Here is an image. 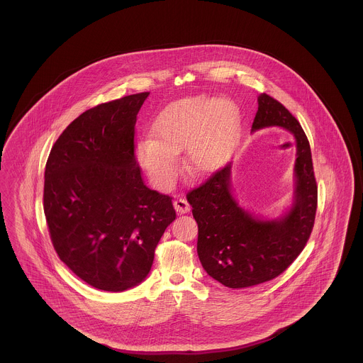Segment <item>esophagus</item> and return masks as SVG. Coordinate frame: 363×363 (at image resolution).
I'll use <instances>...</instances> for the list:
<instances>
[{"mask_svg": "<svg viewBox=\"0 0 363 363\" xmlns=\"http://www.w3.org/2000/svg\"><path fill=\"white\" fill-rule=\"evenodd\" d=\"M174 208L178 213H188L190 211L189 203L185 199H175L174 200Z\"/></svg>", "mask_w": 363, "mask_h": 363, "instance_id": "1", "label": "esophagus"}]
</instances>
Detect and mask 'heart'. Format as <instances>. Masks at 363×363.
Listing matches in <instances>:
<instances>
[{"label":"heart","mask_w":363,"mask_h":363,"mask_svg":"<svg viewBox=\"0 0 363 363\" xmlns=\"http://www.w3.org/2000/svg\"><path fill=\"white\" fill-rule=\"evenodd\" d=\"M240 126V111L228 101L212 95L182 98L157 113L151 138L138 143L136 155L156 188L167 189L178 173L177 154L185 150L190 173H212L228 159Z\"/></svg>","instance_id":"b5f03b06"}]
</instances>
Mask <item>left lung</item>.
Masks as SVG:
<instances>
[{"label":"left lung","mask_w":363,"mask_h":363,"mask_svg":"<svg viewBox=\"0 0 363 363\" xmlns=\"http://www.w3.org/2000/svg\"><path fill=\"white\" fill-rule=\"evenodd\" d=\"M280 126L296 143L295 201L279 220H259L238 207L230 193L225 164L186 199L199 225L197 255L208 275L230 289L269 281L283 274L309 241L317 211V182L311 144L301 123L272 96L261 94L252 130Z\"/></svg>","instance_id":"8db88e82"}]
</instances>
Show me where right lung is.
Here are the masks:
<instances>
[{"label": "right lung", "instance_id": "1", "mask_svg": "<svg viewBox=\"0 0 363 363\" xmlns=\"http://www.w3.org/2000/svg\"><path fill=\"white\" fill-rule=\"evenodd\" d=\"M148 95L86 110L46 162L43 209L54 250L76 277L104 291L145 279L175 219L173 199L145 186L135 154L136 118Z\"/></svg>", "mask_w": 363, "mask_h": 363}]
</instances>
